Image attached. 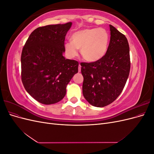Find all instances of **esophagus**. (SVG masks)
<instances>
[{
	"mask_svg": "<svg viewBox=\"0 0 154 154\" xmlns=\"http://www.w3.org/2000/svg\"><path fill=\"white\" fill-rule=\"evenodd\" d=\"M81 67H82L81 65L79 64V66H78V71H79V72L81 71Z\"/></svg>",
	"mask_w": 154,
	"mask_h": 154,
	"instance_id": "obj_1",
	"label": "esophagus"
}]
</instances>
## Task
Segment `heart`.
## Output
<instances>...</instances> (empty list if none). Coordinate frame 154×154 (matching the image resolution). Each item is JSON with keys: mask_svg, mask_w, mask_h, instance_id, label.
I'll return each instance as SVG.
<instances>
[{"mask_svg": "<svg viewBox=\"0 0 154 154\" xmlns=\"http://www.w3.org/2000/svg\"><path fill=\"white\" fill-rule=\"evenodd\" d=\"M71 42L64 45L65 52L70 58L75 57L80 49L82 57L88 62L98 61L105 55L109 44V35L103 28H87L76 31Z\"/></svg>", "mask_w": 154, "mask_h": 154, "instance_id": "obj_1", "label": "heart"}]
</instances>
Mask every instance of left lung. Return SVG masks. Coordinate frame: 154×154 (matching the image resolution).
<instances>
[{
  "mask_svg": "<svg viewBox=\"0 0 154 154\" xmlns=\"http://www.w3.org/2000/svg\"><path fill=\"white\" fill-rule=\"evenodd\" d=\"M110 40L106 53L98 61L82 62V91L92 105L103 107L122 93L130 69V49L125 36L110 25Z\"/></svg>",
  "mask_w": 154,
  "mask_h": 154,
  "instance_id": "obj_1",
  "label": "left lung"
}]
</instances>
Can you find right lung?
<instances>
[{
    "mask_svg": "<svg viewBox=\"0 0 154 154\" xmlns=\"http://www.w3.org/2000/svg\"><path fill=\"white\" fill-rule=\"evenodd\" d=\"M72 22L39 27L32 31L22 49L21 79L26 91L40 103L62 100L66 87L78 71V62L66 59L64 42Z\"/></svg>",
    "mask_w": 154,
    "mask_h": 154,
    "instance_id": "1",
    "label": "right lung"
}]
</instances>
